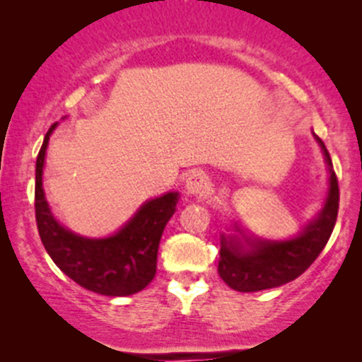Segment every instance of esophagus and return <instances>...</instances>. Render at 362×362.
I'll list each match as a JSON object with an SVG mask.
<instances>
[{
    "mask_svg": "<svg viewBox=\"0 0 362 362\" xmlns=\"http://www.w3.org/2000/svg\"><path fill=\"white\" fill-rule=\"evenodd\" d=\"M208 185H210V182H208V175L202 170L192 171V173L185 178V191H187V194L191 196L204 194V192L208 191Z\"/></svg>",
    "mask_w": 362,
    "mask_h": 362,
    "instance_id": "1",
    "label": "esophagus"
}]
</instances>
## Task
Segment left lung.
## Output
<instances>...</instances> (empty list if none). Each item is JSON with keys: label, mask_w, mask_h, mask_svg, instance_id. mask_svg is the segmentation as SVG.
Masks as SVG:
<instances>
[{"label": "left lung", "mask_w": 362, "mask_h": 362, "mask_svg": "<svg viewBox=\"0 0 362 362\" xmlns=\"http://www.w3.org/2000/svg\"><path fill=\"white\" fill-rule=\"evenodd\" d=\"M329 170V189L322 210L293 238L264 240L247 236L238 224H233L231 235L221 236L218 275L231 289L240 293L280 287L298 279L310 268L326 247L338 217L339 191L333 163L326 145L317 134Z\"/></svg>", "instance_id": "left-lung-1"}]
</instances>
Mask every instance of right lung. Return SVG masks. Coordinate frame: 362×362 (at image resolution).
<instances>
[{"label": "right lung", "instance_id": "add662e5", "mask_svg": "<svg viewBox=\"0 0 362 362\" xmlns=\"http://www.w3.org/2000/svg\"><path fill=\"white\" fill-rule=\"evenodd\" d=\"M50 126L36 158L35 211L43 247L57 268L83 289L103 296H131L152 282L158 249L168 221L177 210L178 192L148 199L117 233L107 238H86L57 222L43 192V168Z\"/></svg>", "mask_w": 362, "mask_h": 362}]
</instances>
